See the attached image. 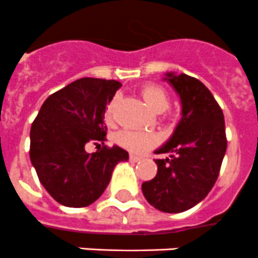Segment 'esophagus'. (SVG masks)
Instances as JSON below:
<instances>
[{
    "label": "esophagus",
    "mask_w": 258,
    "mask_h": 258,
    "mask_svg": "<svg viewBox=\"0 0 258 258\" xmlns=\"http://www.w3.org/2000/svg\"><path fill=\"white\" fill-rule=\"evenodd\" d=\"M129 160H131V162H139L141 161L142 158L140 157V156H136V154H131V156H129Z\"/></svg>",
    "instance_id": "obj_1"
}]
</instances>
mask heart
<instances>
[{"instance_id": "b5f03b06", "label": "heart", "mask_w": 258, "mask_h": 258, "mask_svg": "<svg viewBox=\"0 0 258 258\" xmlns=\"http://www.w3.org/2000/svg\"><path fill=\"white\" fill-rule=\"evenodd\" d=\"M141 94L148 106L153 112L162 113L169 108L170 98H169L168 92L157 84H146L145 86H142ZM114 105H116V100H112L106 108V118L108 119L112 117ZM158 141H160V137L150 132L123 129L116 135L117 144L133 153H142V152L153 148L154 145H157Z\"/></svg>"}]
</instances>
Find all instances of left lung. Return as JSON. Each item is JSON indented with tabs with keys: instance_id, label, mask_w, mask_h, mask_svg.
<instances>
[{
	"instance_id": "obj_1",
	"label": "left lung",
	"mask_w": 258,
	"mask_h": 258,
	"mask_svg": "<svg viewBox=\"0 0 258 258\" xmlns=\"http://www.w3.org/2000/svg\"><path fill=\"white\" fill-rule=\"evenodd\" d=\"M181 98L182 117L169 141L156 153L157 174L142 184L146 201L165 213H181L203 201L217 181L226 152L225 119L213 94L197 78L166 73Z\"/></svg>"
}]
</instances>
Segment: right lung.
Masks as SVG:
<instances>
[{"label": "right lung", "mask_w": 258, "mask_h": 258, "mask_svg": "<svg viewBox=\"0 0 258 258\" xmlns=\"http://www.w3.org/2000/svg\"><path fill=\"white\" fill-rule=\"evenodd\" d=\"M119 84L116 80L80 78L50 94L30 129V161L42 186L61 205L84 208L108 186L113 169L127 161L122 148L104 146L88 153V142L104 144L106 105Z\"/></svg>", "instance_id": "add662e5"}]
</instances>
